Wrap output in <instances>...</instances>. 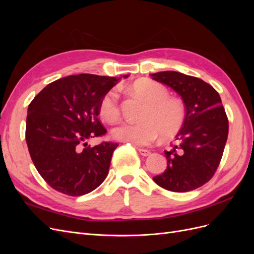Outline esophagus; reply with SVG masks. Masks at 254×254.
Segmentation results:
<instances>
[{"instance_id":"34e87169","label":"esophagus","mask_w":254,"mask_h":254,"mask_svg":"<svg viewBox=\"0 0 254 254\" xmlns=\"http://www.w3.org/2000/svg\"><path fill=\"white\" fill-rule=\"evenodd\" d=\"M137 150H139V152L141 153L142 156H144V157H147V156H149V155H150V151H149V150H147V149H144V148H137Z\"/></svg>"}]
</instances>
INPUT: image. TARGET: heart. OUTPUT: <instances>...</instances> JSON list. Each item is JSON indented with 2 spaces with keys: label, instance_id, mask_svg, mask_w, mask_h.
I'll return each mask as SVG.
<instances>
[{
  "label": "heart",
  "instance_id": "obj_1",
  "mask_svg": "<svg viewBox=\"0 0 254 254\" xmlns=\"http://www.w3.org/2000/svg\"><path fill=\"white\" fill-rule=\"evenodd\" d=\"M134 93L147 103L141 123H123L114 127L111 135L114 140L134 146H148L155 142L159 133L168 139L180 131L186 120V109L178 98L168 96L167 89L159 82L141 79L131 86ZM101 118L107 123L120 119L119 95L115 90L104 94L98 105Z\"/></svg>",
  "mask_w": 254,
  "mask_h": 254
}]
</instances>
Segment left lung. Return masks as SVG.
Returning a JSON list of instances; mask_svg holds the SVG:
<instances>
[{"mask_svg": "<svg viewBox=\"0 0 254 254\" xmlns=\"http://www.w3.org/2000/svg\"><path fill=\"white\" fill-rule=\"evenodd\" d=\"M150 75L177 92L186 107V120L176 135L178 143L164 151L166 170L152 179L177 193L200 188L216 172L228 139V118L218 92L202 79L179 72Z\"/></svg>", "mask_w": 254, "mask_h": 254, "instance_id": "8db88e82", "label": "left lung"}]
</instances>
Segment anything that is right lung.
I'll use <instances>...</instances> for the list:
<instances>
[{"instance_id":"add662e5","label":"right lung","mask_w":254,"mask_h":254,"mask_svg":"<svg viewBox=\"0 0 254 254\" xmlns=\"http://www.w3.org/2000/svg\"><path fill=\"white\" fill-rule=\"evenodd\" d=\"M119 80L93 74L71 75L48 84L29 104L28 151L38 173L54 190L81 196L106 179L118 143L82 146L107 132L98 120V105Z\"/></svg>"}]
</instances>
